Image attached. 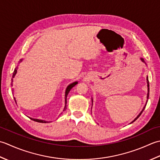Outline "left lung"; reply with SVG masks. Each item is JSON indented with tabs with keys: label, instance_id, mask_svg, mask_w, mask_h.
Masks as SVG:
<instances>
[{
	"label": "left lung",
	"instance_id": "obj_1",
	"mask_svg": "<svg viewBox=\"0 0 160 160\" xmlns=\"http://www.w3.org/2000/svg\"><path fill=\"white\" fill-rule=\"evenodd\" d=\"M141 60L143 61V62H144V59H143V58H141ZM146 80H147V83H148V85H147V86H148V94H147V99H148V97H149V81H148V77H147V79H146ZM146 103H147V102H146ZM146 105H145V106L144 107V108H143V110H142V112H140L139 114V115L138 116V117H136V118L134 119V120H133V121L131 122V123H132V122H134L135 121V120H137V119H138V117L140 116V115H142V113L143 112V111H144V110L145 109V107H146Z\"/></svg>",
	"mask_w": 160,
	"mask_h": 160
}]
</instances>
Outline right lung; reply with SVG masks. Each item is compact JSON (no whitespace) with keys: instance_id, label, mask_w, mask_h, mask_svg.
Listing matches in <instances>:
<instances>
[{"instance_id":"add662e5","label":"right lung","mask_w":160,"mask_h":160,"mask_svg":"<svg viewBox=\"0 0 160 160\" xmlns=\"http://www.w3.org/2000/svg\"><path fill=\"white\" fill-rule=\"evenodd\" d=\"M16 74V69H15L14 70V72H13V78L14 77V76H15V74ZM77 81H76V82H74V83H71V84H70L69 86H68V88H66V95H65V102H66V106H65V108H64V110L66 109V103H67V96H68V93H69V92H70V90L72 89V88H73L74 86H75V85H77ZM15 102H16V100H15ZM30 119H32V120H33V121H35V122H40V123H46V122H45V121H43V120H40V119H32V118H30Z\"/></svg>"}]
</instances>
